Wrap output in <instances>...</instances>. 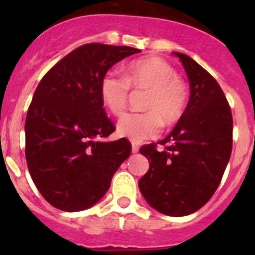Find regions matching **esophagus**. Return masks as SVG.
I'll list each match as a JSON object with an SVG mask.
<instances>
[{
    "mask_svg": "<svg viewBox=\"0 0 255 255\" xmlns=\"http://www.w3.org/2000/svg\"><path fill=\"white\" fill-rule=\"evenodd\" d=\"M131 152L132 153H138L139 152V145L136 143L131 144Z\"/></svg>",
    "mask_w": 255,
    "mask_h": 255,
    "instance_id": "1",
    "label": "esophagus"
}]
</instances>
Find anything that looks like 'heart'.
Segmentation results:
<instances>
[{
  "instance_id": "1",
  "label": "heart",
  "mask_w": 255,
  "mask_h": 255,
  "mask_svg": "<svg viewBox=\"0 0 255 255\" xmlns=\"http://www.w3.org/2000/svg\"><path fill=\"white\" fill-rule=\"evenodd\" d=\"M130 87L148 91L143 114H128L119 120L117 135L139 143L158 136L162 124L173 125L181 120L188 107V88L167 61L157 56L139 58L125 69V78L115 73L103 75L100 97L103 106L120 116L128 106Z\"/></svg>"
}]
</instances>
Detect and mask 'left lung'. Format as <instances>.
Segmentation results:
<instances>
[{
    "instance_id": "obj_1",
    "label": "left lung",
    "mask_w": 255,
    "mask_h": 255,
    "mask_svg": "<svg viewBox=\"0 0 255 255\" xmlns=\"http://www.w3.org/2000/svg\"><path fill=\"white\" fill-rule=\"evenodd\" d=\"M190 84L188 107L172 131L139 152L149 170L139 189L152 208L181 217L202 208L215 194L233 149V115L216 79L189 56L179 52Z\"/></svg>"
}]
</instances>
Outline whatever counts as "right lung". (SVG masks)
<instances>
[{
	"instance_id": "1",
	"label": "right lung",
	"mask_w": 255,
	"mask_h": 255,
	"mask_svg": "<svg viewBox=\"0 0 255 255\" xmlns=\"http://www.w3.org/2000/svg\"><path fill=\"white\" fill-rule=\"evenodd\" d=\"M126 46L89 43L74 49L38 84L25 121V157L39 193L51 206L79 212L100 202L112 176L129 158L100 97L103 75L119 61L139 53Z\"/></svg>"
}]
</instances>
